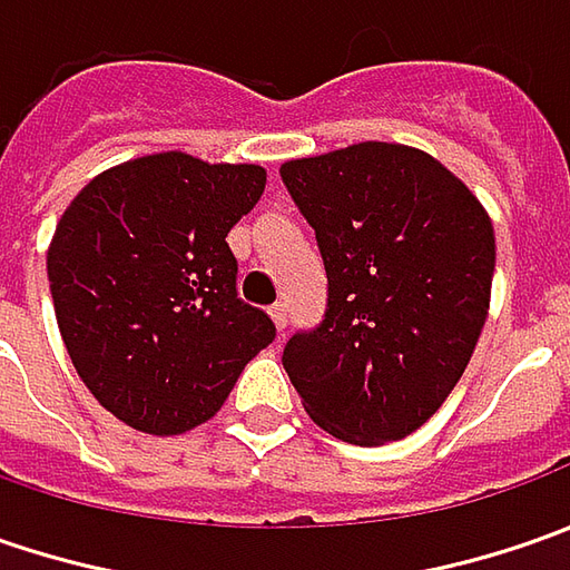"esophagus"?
Returning a JSON list of instances; mask_svg holds the SVG:
<instances>
[{
	"instance_id": "esophagus-1",
	"label": "esophagus",
	"mask_w": 570,
	"mask_h": 570,
	"mask_svg": "<svg viewBox=\"0 0 570 570\" xmlns=\"http://www.w3.org/2000/svg\"><path fill=\"white\" fill-rule=\"evenodd\" d=\"M269 317H273L275 330H278V336H282V333H285V326H288V307L278 301V304H273V307H269Z\"/></svg>"
}]
</instances>
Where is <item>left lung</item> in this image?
Listing matches in <instances>:
<instances>
[{"mask_svg":"<svg viewBox=\"0 0 570 570\" xmlns=\"http://www.w3.org/2000/svg\"><path fill=\"white\" fill-rule=\"evenodd\" d=\"M317 234L330 297L282 364L307 415L348 444L400 441L441 409L489 317V212L431 155L358 142L282 165Z\"/></svg>","mask_w":570,"mask_h":570,"instance_id":"1","label":"left lung"}]
</instances>
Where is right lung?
Masks as SVG:
<instances>
[{
  "label": "right lung",
  "mask_w": 570,
  "mask_h": 570,
  "mask_svg": "<svg viewBox=\"0 0 570 570\" xmlns=\"http://www.w3.org/2000/svg\"><path fill=\"white\" fill-rule=\"evenodd\" d=\"M266 189L259 165L184 151L98 174L56 225L47 275L78 377L145 434L208 422L275 323L237 297L228 230Z\"/></svg>",
  "instance_id": "right-lung-1"
}]
</instances>
